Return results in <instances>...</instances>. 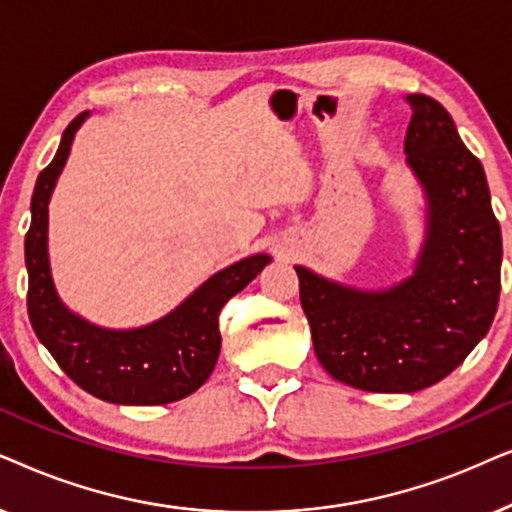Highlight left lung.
<instances>
[{
  "label": "left lung",
  "instance_id": "left-lung-1",
  "mask_svg": "<svg viewBox=\"0 0 512 512\" xmlns=\"http://www.w3.org/2000/svg\"><path fill=\"white\" fill-rule=\"evenodd\" d=\"M407 161L428 194V238L410 281L358 292L295 267L313 351L360 391L414 393L456 370L492 325L501 292V227L485 170L452 117L407 95Z\"/></svg>",
  "mask_w": 512,
  "mask_h": 512
}]
</instances>
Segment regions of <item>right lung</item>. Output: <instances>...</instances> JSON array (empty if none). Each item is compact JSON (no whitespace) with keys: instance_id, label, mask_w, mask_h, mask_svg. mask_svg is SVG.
I'll return each instance as SVG.
<instances>
[{"instance_id":"1","label":"right lung","mask_w":512,"mask_h":512,"mask_svg":"<svg viewBox=\"0 0 512 512\" xmlns=\"http://www.w3.org/2000/svg\"><path fill=\"white\" fill-rule=\"evenodd\" d=\"M86 112L70 121L53 161L37 177L32 222L25 234L27 313L56 363L79 388L117 405H166L206 384L220 356V311L269 262L252 255L208 278L166 318L138 330H102L60 304L46 255L49 199L74 133Z\"/></svg>"}]
</instances>
